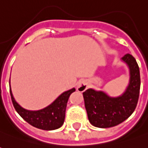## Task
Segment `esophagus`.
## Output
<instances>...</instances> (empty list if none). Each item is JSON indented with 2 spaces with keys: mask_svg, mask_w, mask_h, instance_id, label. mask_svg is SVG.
Masks as SVG:
<instances>
[{
  "mask_svg": "<svg viewBox=\"0 0 148 148\" xmlns=\"http://www.w3.org/2000/svg\"><path fill=\"white\" fill-rule=\"evenodd\" d=\"M88 83L87 80L82 79V80H79L77 83V91H79L80 92H85L88 88Z\"/></svg>",
  "mask_w": 148,
  "mask_h": 148,
  "instance_id": "34e87169",
  "label": "esophagus"
}]
</instances>
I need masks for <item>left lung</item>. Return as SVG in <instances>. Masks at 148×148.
<instances>
[{
    "instance_id": "1",
    "label": "left lung",
    "mask_w": 148,
    "mask_h": 148,
    "mask_svg": "<svg viewBox=\"0 0 148 148\" xmlns=\"http://www.w3.org/2000/svg\"><path fill=\"white\" fill-rule=\"evenodd\" d=\"M120 60L129 69L130 79L125 92L118 97L102 90L88 88L84 93L88 120L95 127L110 128L120 125L134 111L140 90V72L134 57L126 54Z\"/></svg>"
}]
</instances>
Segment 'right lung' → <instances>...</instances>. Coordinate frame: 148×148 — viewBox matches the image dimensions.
<instances>
[{
	"mask_svg": "<svg viewBox=\"0 0 148 148\" xmlns=\"http://www.w3.org/2000/svg\"><path fill=\"white\" fill-rule=\"evenodd\" d=\"M10 92L14 107L23 120L38 129L54 130L59 129L64 124L67 102L70 94L75 92V88H73L62 92L51 104L38 110H31L23 108L14 99L11 88H10Z\"/></svg>",
	"mask_w": 148,
	"mask_h": 148,
	"instance_id": "add662e5",
	"label": "right lung"
}]
</instances>
